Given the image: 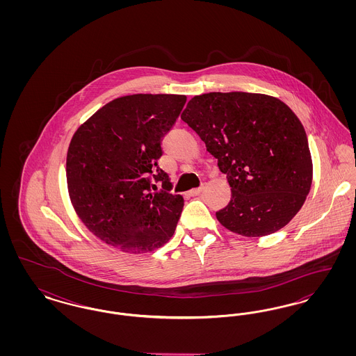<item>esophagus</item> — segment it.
<instances>
[{"mask_svg":"<svg viewBox=\"0 0 356 356\" xmlns=\"http://www.w3.org/2000/svg\"><path fill=\"white\" fill-rule=\"evenodd\" d=\"M202 191H203L202 186H200V188H195V189H191V191L188 192V195H189V196H197V195L202 193Z\"/></svg>","mask_w":356,"mask_h":356,"instance_id":"34e87169","label":"esophagus"}]
</instances>
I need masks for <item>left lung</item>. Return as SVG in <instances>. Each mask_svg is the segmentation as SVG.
Wrapping results in <instances>:
<instances>
[{"label":"left lung","instance_id":"left-lung-1","mask_svg":"<svg viewBox=\"0 0 356 356\" xmlns=\"http://www.w3.org/2000/svg\"><path fill=\"white\" fill-rule=\"evenodd\" d=\"M181 120L227 175L231 200L216 212L227 229L266 236L287 225L305 204L312 161L300 120L279 99L260 93L195 96Z\"/></svg>","mask_w":356,"mask_h":356}]
</instances>
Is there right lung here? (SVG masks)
Instances as JSON below:
<instances>
[{"instance_id": "right-lung-1", "label": "right lung", "mask_w": 356, "mask_h": 356, "mask_svg": "<svg viewBox=\"0 0 356 356\" xmlns=\"http://www.w3.org/2000/svg\"><path fill=\"white\" fill-rule=\"evenodd\" d=\"M186 96L132 95L108 102L69 145V196L86 228L122 252L144 254L173 236L184 199L159 167L163 138ZM163 190L153 193L156 184Z\"/></svg>"}]
</instances>
